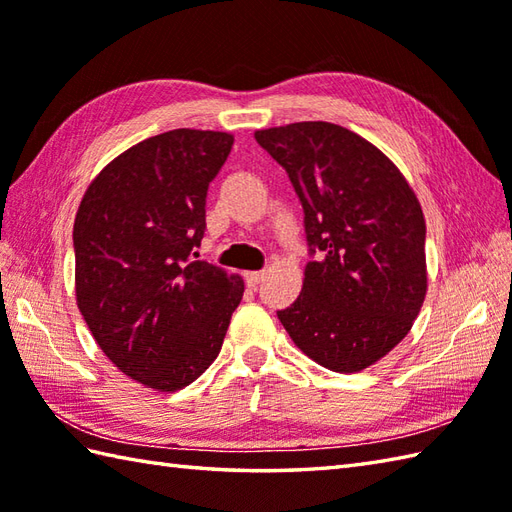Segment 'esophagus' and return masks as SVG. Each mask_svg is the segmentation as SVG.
Masks as SVG:
<instances>
[{
    "mask_svg": "<svg viewBox=\"0 0 512 512\" xmlns=\"http://www.w3.org/2000/svg\"><path fill=\"white\" fill-rule=\"evenodd\" d=\"M244 277H246V284L255 288L257 284H262L264 277H266V273H264V270H253V273H246Z\"/></svg>",
    "mask_w": 512,
    "mask_h": 512,
    "instance_id": "1",
    "label": "esophagus"
}]
</instances>
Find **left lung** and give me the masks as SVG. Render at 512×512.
Listing matches in <instances>:
<instances>
[{"label":"left lung","instance_id":"obj_1","mask_svg":"<svg viewBox=\"0 0 512 512\" xmlns=\"http://www.w3.org/2000/svg\"><path fill=\"white\" fill-rule=\"evenodd\" d=\"M286 169L310 250L297 301L277 317L312 361L354 374L405 339L427 295L424 215L383 151L341 125L255 132Z\"/></svg>","mask_w":512,"mask_h":512}]
</instances>
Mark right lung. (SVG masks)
Returning a JSON list of instances; mask_svg holds the SVG:
<instances>
[{
    "mask_svg": "<svg viewBox=\"0 0 512 512\" xmlns=\"http://www.w3.org/2000/svg\"><path fill=\"white\" fill-rule=\"evenodd\" d=\"M231 147L224 132L151 136L114 158L76 211V303L105 356L151 389L204 374L244 295L242 277L195 253Z\"/></svg>",
    "mask_w": 512,
    "mask_h": 512,
    "instance_id": "right-lung-1",
    "label": "right lung"
}]
</instances>
